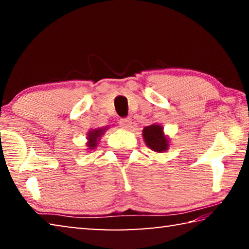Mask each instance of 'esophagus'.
<instances>
[{
  "label": "esophagus",
  "instance_id": "obj_1",
  "mask_svg": "<svg viewBox=\"0 0 249 249\" xmlns=\"http://www.w3.org/2000/svg\"><path fill=\"white\" fill-rule=\"evenodd\" d=\"M120 125L122 128L128 129L130 127V125H132V121H130V119H122L120 120Z\"/></svg>",
  "mask_w": 249,
  "mask_h": 249
}]
</instances>
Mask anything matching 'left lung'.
<instances>
[{"label":"left lung","mask_w":249,"mask_h":249,"mask_svg":"<svg viewBox=\"0 0 249 249\" xmlns=\"http://www.w3.org/2000/svg\"><path fill=\"white\" fill-rule=\"evenodd\" d=\"M142 136L146 145L149 147L151 150L157 151V153H162L168 149V140L162 132V127L160 125H150L147 126L142 130Z\"/></svg>","instance_id":"1"}]
</instances>
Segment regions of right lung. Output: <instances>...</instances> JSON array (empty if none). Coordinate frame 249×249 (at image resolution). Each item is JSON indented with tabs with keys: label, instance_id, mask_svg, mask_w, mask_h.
Returning <instances> with one entry per match:
<instances>
[{
	"label": "right lung",
	"instance_id": "right-lung-1",
	"mask_svg": "<svg viewBox=\"0 0 249 249\" xmlns=\"http://www.w3.org/2000/svg\"><path fill=\"white\" fill-rule=\"evenodd\" d=\"M105 129L107 128H101V129H94V130H91V132L88 134V147H89V149L92 148H95L96 144H98V140L100 138L101 135H103V132H105Z\"/></svg>",
	"mask_w": 249,
	"mask_h": 249
}]
</instances>
